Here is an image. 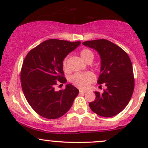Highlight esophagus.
<instances>
[{"instance_id":"esophagus-1","label":"esophagus","mask_w":148,"mask_h":148,"mask_svg":"<svg viewBox=\"0 0 148 148\" xmlns=\"http://www.w3.org/2000/svg\"><path fill=\"white\" fill-rule=\"evenodd\" d=\"M80 94H84V93L86 92V90H79Z\"/></svg>"}]
</instances>
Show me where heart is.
I'll list each match as a JSON object with an SVG mask.
<instances>
[{"mask_svg": "<svg viewBox=\"0 0 148 148\" xmlns=\"http://www.w3.org/2000/svg\"><path fill=\"white\" fill-rule=\"evenodd\" d=\"M80 56L86 62L90 58H94L93 53L90 50L87 49H82L80 51ZM62 67L64 71H68V63H67V58H65L62 61ZM95 75L91 72H77L72 74L69 77V81L74 86H77L80 88H87L92 83L95 81Z\"/></svg>", "mask_w": 148, "mask_h": 148, "instance_id": "1", "label": "heart"}]
</instances>
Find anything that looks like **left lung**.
I'll return each instance as SVG.
<instances>
[{"mask_svg": "<svg viewBox=\"0 0 148 148\" xmlns=\"http://www.w3.org/2000/svg\"><path fill=\"white\" fill-rule=\"evenodd\" d=\"M83 45L99 53L101 74L97 83L107 88L101 94L95 92L96 98L89 103L90 108L100 116H115L127 106L134 92L133 67L130 57L120 47L104 39L86 41Z\"/></svg>", "mask_w": 148, "mask_h": 148, "instance_id": "8db88e82", "label": "left lung"}]
</instances>
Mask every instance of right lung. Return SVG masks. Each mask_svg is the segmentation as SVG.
<instances>
[{"label":"right lung","instance_id":"1","mask_svg":"<svg viewBox=\"0 0 148 148\" xmlns=\"http://www.w3.org/2000/svg\"><path fill=\"white\" fill-rule=\"evenodd\" d=\"M81 44L66 40H46L27 54L21 71V88L25 99L37 114L57 119L72 106L79 90L72 84L56 91L57 81L64 84L62 61Z\"/></svg>","mask_w":148,"mask_h":148}]
</instances>
